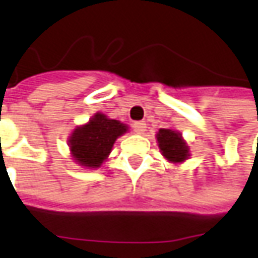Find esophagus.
Listing matches in <instances>:
<instances>
[{"mask_svg": "<svg viewBox=\"0 0 258 258\" xmlns=\"http://www.w3.org/2000/svg\"><path fill=\"white\" fill-rule=\"evenodd\" d=\"M145 128H147V124L144 121H136L133 124V130H134V133H137V134H144Z\"/></svg>", "mask_w": 258, "mask_h": 258, "instance_id": "esophagus-1", "label": "esophagus"}]
</instances>
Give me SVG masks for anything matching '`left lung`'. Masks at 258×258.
<instances>
[{
    "label": "left lung",
    "mask_w": 258,
    "mask_h": 258,
    "mask_svg": "<svg viewBox=\"0 0 258 258\" xmlns=\"http://www.w3.org/2000/svg\"><path fill=\"white\" fill-rule=\"evenodd\" d=\"M157 143L162 157L172 164H182L190 157L189 147L179 131L172 128H159Z\"/></svg>",
    "instance_id": "left-lung-1"
}]
</instances>
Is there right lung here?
I'll return each instance as SVG.
<instances>
[{"label": "right lung", "instance_id": "1", "mask_svg": "<svg viewBox=\"0 0 258 258\" xmlns=\"http://www.w3.org/2000/svg\"><path fill=\"white\" fill-rule=\"evenodd\" d=\"M128 131V125L96 113L83 125H78L68 138L70 155L83 168H100L107 161L115 140Z\"/></svg>", "mask_w": 258, "mask_h": 258}]
</instances>
